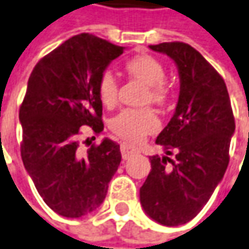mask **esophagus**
<instances>
[{
    "mask_svg": "<svg viewBox=\"0 0 249 249\" xmlns=\"http://www.w3.org/2000/svg\"><path fill=\"white\" fill-rule=\"evenodd\" d=\"M135 154H138V149L126 142L121 143V155H123V159H129L131 156H134Z\"/></svg>",
    "mask_w": 249,
    "mask_h": 249,
    "instance_id": "obj_1",
    "label": "esophagus"
}]
</instances>
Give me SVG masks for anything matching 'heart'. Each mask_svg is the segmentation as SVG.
<instances>
[{"label":"heart","mask_w":249,"mask_h":249,"mask_svg":"<svg viewBox=\"0 0 249 249\" xmlns=\"http://www.w3.org/2000/svg\"><path fill=\"white\" fill-rule=\"evenodd\" d=\"M125 69L128 74L146 84L148 91L145 94V103H154L158 106H163L170 97V87L165 81V67L163 65L149 54H139L134 56L125 63ZM97 94L100 101L112 108L118 103L120 86L115 76L110 70H106L100 74L97 83ZM159 118L154 111L149 108H128L121 111L117 117L111 120V131L118 135L120 138L128 142L137 143L145 138L148 134H152L159 128Z\"/></svg>","instance_id":"heart-1"}]
</instances>
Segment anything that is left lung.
Returning a JSON list of instances; mask_svg holds the SVG:
<instances>
[{
  "mask_svg": "<svg viewBox=\"0 0 249 249\" xmlns=\"http://www.w3.org/2000/svg\"><path fill=\"white\" fill-rule=\"evenodd\" d=\"M149 48L176 63L180 91L173 117L156 138L166 155L149 158L139 198L152 220L176 227L195 218L221 182L235 121L223 77L195 48L183 42Z\"/></svg>",
  "mask_w": 249,
  "mask_h": 249,
  "instance_id": "obj_1",
  "label": "left lung"
}]
</instances>
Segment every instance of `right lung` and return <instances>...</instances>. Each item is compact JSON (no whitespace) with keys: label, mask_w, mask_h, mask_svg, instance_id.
I'll return each instance as SVG.
<instances>
[{"label":"right lung","mask_w":249,"mask_h":249,"mask_svg":"<svg viewBox=\"0 0 249 249\" xmlns=\"http://www.w3.org/2000/svg\"><path fill=\"white\" fill-rule=\"evenodd\" d=\"M125 48L80 34L42 57L19 108L21 156L37 193L52 210L79 218L104 201L120 166V145L108 138L83 152L81 126L98 135L103 103L97 83Z\"/></svg>","instance_id":"1"}]
</instances>
